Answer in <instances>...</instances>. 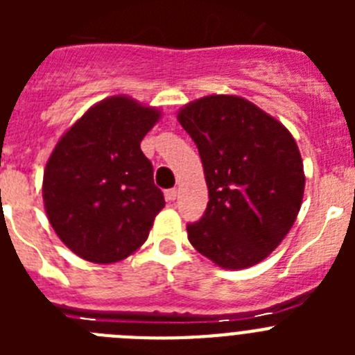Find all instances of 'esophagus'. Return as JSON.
Here are the masks:
<instances>
[{"label": "esophagus", "mask_w": 355, "mask_h": 355, "mask_svg": "<svg viewBox=\"0 0 355 355\" xmlns=\"http://www.w3.org/2000/svg\"><path fill=\"white\" fill-rule=\"evenodd\" d=\"M175 197H178V190L175 188H168V190H165V199L167 200H175Z\"/></svg>", "instance_id": "esophagus-1"}]
</instances>
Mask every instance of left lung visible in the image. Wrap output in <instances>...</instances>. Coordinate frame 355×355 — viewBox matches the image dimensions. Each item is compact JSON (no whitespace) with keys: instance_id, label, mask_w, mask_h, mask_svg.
Masks as SVG:
<instances>
[{"instance_id":"left-lung-1","label":"left lung","mask_w":355,"mask_h":355,"mask_svg":"<svg viewBox=\"0 0 355 355\" xmlns=\"http://www.w3.org/2000/svg\"><path fill=\"white\" fill-rule=\"evenodd\" d=\"M199 149L208 208L188 240L227 270L258 265L284 240L304 197L302 158L290 131L240 96H206L178 112Z\"/></svg>"}]
</instances>
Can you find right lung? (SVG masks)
I'll list each match as a JSON object with an SVG mask.
<instances>
[{
  "label": "right lung",
  "instance_id": "obj_1",
  "mask_svg": "<svg viewBox=\"0 0 355 355\" xmlns=\"http://www.w3.org/2000/svg\"><path fill=\"white\" fill-rule=\"evenodd\" d=\"M162 112L128 96L90 106L56 142L42 199L55 233L92 263H117L144 245L165 199L140 142Z\"/></svg>",
  "mask_w": 355,
  "mask_h": 355
}]
</instances>
